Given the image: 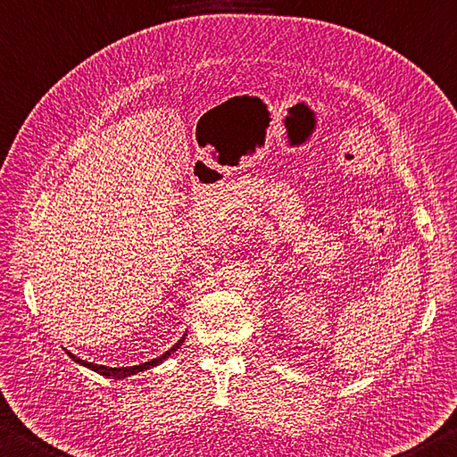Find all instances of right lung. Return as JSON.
<instances>
[{
  "mask_svg": "<svg viewBox=\"0 0 457 457\" xmlns=\"http://www.w3.org/2000/svg\"><path fill=\"white\" fill-rule=\"evenodd\" d=\"M184 339H187V333H184L182 337H180L179 341H176L170 349L164 351V353L160 355V357L150 359V361H144V363H140V365H132V367H106V365H98V363L84 361V359L76 357L74 353H71V351H66V353H68V357L71 359V361H76L78 365H84V367H87V370H92V371H96V373L104 375V378H108V379H126V378H132V375H138L140 371L152 370V367H156V365H160L162 361H166V359L170 357V355L174 353V351H179V349L182 347Z\"/></svg>",
  "mask_w": 457,
  "mask_h": 457,
  "instance_id": "1",
  "label": "right lung"
}]
</instances>
